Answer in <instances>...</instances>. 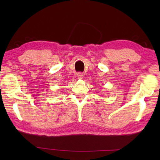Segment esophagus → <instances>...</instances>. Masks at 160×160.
Here are the masks:
<instances>
[{
    "instance_id": "1",
    "label": "esophagus",
    "mask_w": 160,
    "mask_h": 160,
    "mask_svg": "<svg viewBox=\"0 0 160 160\" xmlns=\"http://www.w3.org/2000/svg\"><path fill=\"white\" fill-rule=\"evenodd\" d=\"M77 76H78V78H79V79H82L84 75H83L82 72H78V73H77Z\"/></svg>"
}]
</instances>
